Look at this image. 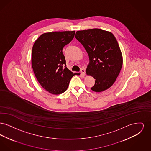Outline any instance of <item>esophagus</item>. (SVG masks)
Segmentation results:
<instances>
[{"mask_svg":"<svg viewBox=\"0 0 151 151\" xmlns=\"http://www.w3.org/2000/svg\"><path fill=\"white\" fill-rule=\"evenodd\" d=\"M80 72H81V73L83 75V76H84L85 75V72H86V71H85V70L84 69V68H81V70H80Z\"/></svg>","mask_w":151,"mask_h":151,"instance_id":"1","label":"esophagus"}]
</instances>
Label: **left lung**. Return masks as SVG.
I'll return each instance as SVG.
<instances>
[{
  "instance_id": "8db88e82",
  "label": "left lung",
  "mask_w": 151,
  "mask_h": 151,
  "mask_svg": "<svg viewBox=\"0 0 151 151\" xmlns=\"http://www.w3.org/2000/svg\"><path fill=\"white\" fill-rule=\"evenodd\" d=\"M75 38L89 56L86 74L95 79L91 89L96 92L108 89L114 83L123 64L122 52L115 37L110 32L95 28L77 31Z\"/></svg>"
}]
</instances>
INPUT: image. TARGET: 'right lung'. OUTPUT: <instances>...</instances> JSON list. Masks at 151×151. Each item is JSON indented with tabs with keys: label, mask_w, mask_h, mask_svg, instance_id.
I'll list each match as a JSON object with an SVG mask.
<instances>
[{
	"label": "right lung",
	"mask_w": 151,
	"mask_h": 151,
	"mask_svg": "<svg viewBox=\"0 0 151 151\" xmlns=\"http://www.w3.org/2000/svg\"><path fill=\"white\" fill-rule=\"evenodd\" d=\"M75 31L45 33L32 48V66L39 83L50 93L65 92L76 73L69 70L62 50L72 40Z\"/></svg>",
	"instance_id": "right-lung-1"
}]
</instances>
